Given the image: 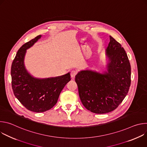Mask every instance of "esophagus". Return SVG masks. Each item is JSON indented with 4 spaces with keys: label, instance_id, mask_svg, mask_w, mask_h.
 Returning <instances> with one entry per match:
<instances>
[{
    "label": "esophagus",
    "instance_id": "1",
    "mask_svg": "<svg viewBox=\"0 0 147 147\" xmlns=\"http://www.w3.org/2000/svg\"><path fill=\"white\" fill-rule=\"evenodd\" d=\"M77 72L76 71H75V70H72V71H71V72H70L71 77L72 78H74L75 76L77 75Z\"/></svg>",
    "mask_w": 147,
    "mask_h": 147
}]
</instances>
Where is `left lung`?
Instances as JSON below:
<instances>
[{"label":"left lung","instance_id":"obj_1","mask_svg":"<svg viewBox=\"0 0 147 147\" xmlns=\"http://www.w3.org/2000/svg\"><path fill=\"white\" fill-rule=\"evenodd\" d=\"M106 49L108 71L82 70L76 76L80 100L91 112L103 114L116 109L131 84V66L124 48L112 36Z\"/></svg>","mask_w":147,"mask_h":147}]
</instances>
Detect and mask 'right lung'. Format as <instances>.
I'll return each mask as SVG.
<instances>
[{
	"instance_id": "add662e5",
	"label": "right lung",
	"mask_w": 147,
	"mask_h": 147,
	"mask_svg": "<svg viewBox=\"0 0 147 147\" xmlns=\"http://www.w3.org/2000/svg\"><path fill=\"white\" fill-rule=\"evenodd\" d=\"M40 37L36 36L18 49L11 67V86L15 96L28 110L37 113L52 108L61 91L71 80L69 73L44 79L34 78L28 73L24 64L26 50Z\"/></svg>"
}]
</instances>
